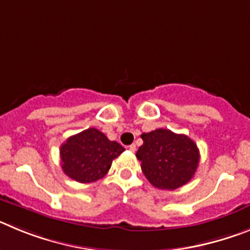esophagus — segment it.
<instances>
[{
	"mask_svg": "<svg viewBox=\"0 0 250 250\" xmlns=\"http://www.w3.org/2000/svg\"><path fill=\"white\" fill-rule=\"evenodd\" d=\"M127 149H129L130 151L134 152V151H135V150H136V146H135V145H134V144H131V145H129V146H127Z\"/></svg>",
	"mask_w": 250,
	"mask_h": 250,
	"instance_id": "obj_1",
	"label": "esophagus"
}]
</instances>
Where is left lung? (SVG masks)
<instances>
[{
	"mask_svg": "<svg viewBox=\"0 0 250 250\" xmlns=\"http://www.w3.org/2000/svg\"><path fill=\"white\" fill-rule=\"evenodd\" d=\"M144 144L136 158L146 179L155 188L174 190L191 180L199 164V149L184 134L156 129L141 135Z\"/></svg>",
	"mask_w": 250,
	"mask_h": 250,
	"instance_id": "8db88e82",
	"label": "left lung"
}]
</instances>
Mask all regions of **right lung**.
<instances>
[{
    "instance_id": "right-lung-1",
    "label": "right lung",
    "mask_w": 250,
    "mask_h": 250,
    "mask_svg": "<svg viewBox=\"0 0 250 250\" xmlns=\"http://www.w3.org/2000/svg\"><path fill=\"white\" fill-rule=\"evenodd\" d=\"M124 147L106 138L95 127L72 135L61 145V167L68 178L79 183H94L107 174L112 160Z\"/></svg>"
}]
</instances>
